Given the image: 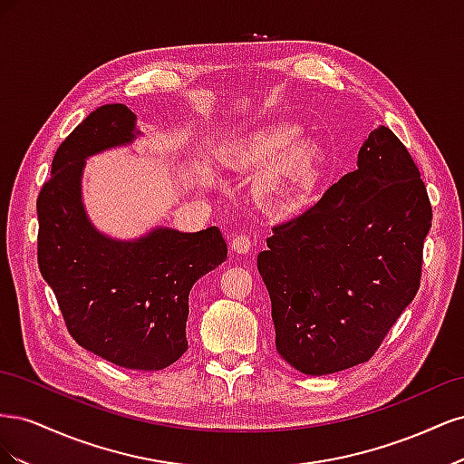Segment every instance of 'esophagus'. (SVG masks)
<instances>
[{
	"label": "esophagus",
	"mask_w": 464,
	"mask_h": 464,
	"mask_svg": "<svg viewBox=\"0 0 464 464\" xmlns=\"http://www.w3.org/2000/svg\"><path fill=\"white\" fill-rule=\"evenodd\" d=\"M230 249L234 251V254H249L251 251V237L246 236V234H237L234 236V240L230 244Z\"/></svg>",
	"instance_id": "34e87169"
}]
</instances>
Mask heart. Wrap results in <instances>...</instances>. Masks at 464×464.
<instances>
[{"label":"heart","mask_w":464,"mask_h":464,"mask_svg":"<svg viewBox=\"0 0 464 464\" xmlns=\"http://www.w3.org/2000/svg\"><path fill=\"white\" fill-rule=\"evenodd\" d=\"M300 130L280 123L254 133L228 159L232 168L244 172L265 170L257 191L273 208H290L312 188L317 166V147L296 141Z\"/></svg>","instance_id":"obj_1"}]
</instances>
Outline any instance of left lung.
<instances>
[{"mask_svg": "<svg viewBox=\"0 0 464 464\" xmlns=\"http://www.w3.org/2000/svg\"><path fill=\"white\" fill-rule=\"evenodd\" d=\"M430 227L418 166L379 125L356 170L304 213L275 224L257 257L278 354L307 375L368 362L416 296Z\"/></svg>", "mask_w": 464, "mask_h": 464, "instance_id": "obj_1", "label": "left lung"}]
</instances>
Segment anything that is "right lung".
<instances>
[{
	"instance_id": "add662e5",
	"label": "right lung",
	"mask_w": 464,
	"mask_h": 464,
	"mask_svg": "<svg viewBox=\"0 0 464 464\" xmlns=\"http://www.w3.org/2000/svg\"><path fill=\"white\" fill-rule=\"evenodd\" d=\"M135 135V111L104 104L65 137L36 199V256L79 346L120 368L157 372L188 350L189 290L228 247L217 227L159 228L137 242H114L91 227L81 205L82 160Z\"/></svg>"
}]
</instances>
